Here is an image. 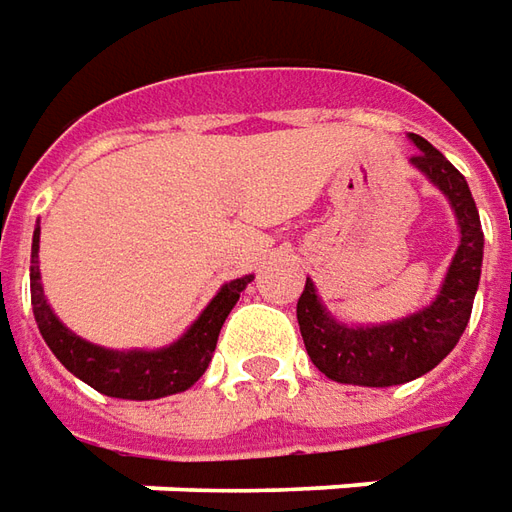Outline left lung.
Instances as JSON below:
<instances>
[{
    "label": "left lung",
    "mask_w": 512,
    "mask_h": 512,
    "mask_svg": "<svg viewBox=\"0 0 512 512\" xmlns=\"http://www.w3.org/2000/svg\"><path fill=\"white\" fill-rule=\"evenodd\" d=\"M410 139L418 147V155H412L410 164L446 195L457 217L460 245L432 303L390 323L348 326L323 306L315 281L306 278L298 298L303 345L315 368L340 384L393 387L424 376L449 357L471 317L485 248L477 203L465 178L446 161V155L438 153L424 136L410 133Z\"/></svg>",
    "instance_id": "obj_1"
}]
</instances>
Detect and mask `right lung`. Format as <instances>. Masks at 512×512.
Instances as JSON below:
<instances>
[{
	"mask_svg": "<svg viewBox=\"0 0 512 512\" xmlns=\"http://www.w3.org/2000/svg\"><path fill=\"white\" fill-rule=\"evenodd\" d=\"M38 242H41V225H35L33 253H30V295H33V315L38 331L49 345V351L61 359L63 368L74 373L80 382H86L88 387H94L97 393L111 398L153 401V398L175 396V393L189 390L209 368L222 323L239 301V292L253 281V276H242L222 284L209 306L175 343L153 348V351L147 348L116 351V348H102L77 337L52 312L44 295V284H41V270H38Z\"/></svg>",
	"mask_w": 512,
	"mask_h": 512,
	"instance_id": "obj_1",
	"label": "right lung"
}]
</instances>
